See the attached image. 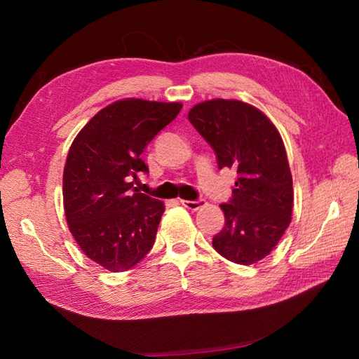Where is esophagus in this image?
I'll return each mask as SVG.
<instances>
[{
  "instance_id": "obj_1",
  "label": "esophagus",
  "mask_w": 359,
  "mask_h": 359,
  "mask_svg": "<svg viewBox=\"0 0 359 359\" xmlns=\"http://www.w3.org/2000/svg\"><path fill=\"white\" fill-rule=\"evenodd\" d=\"M180 203L184 205L185 208L191 210V211H197L199 208H202L205 205V199H197V201H180Z\"/></svg>"
}]
</instances>
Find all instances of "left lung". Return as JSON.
<instances>
[{
    "label": "left lung",
    "instance_id": "left-lung-1",
    "mask_svg": "<svg viewBox=\"0 0 359 359\" xmlns=\"http://www.w3.org/2000/svg\"><path fill=\"white\" fill-rule=\"evenodd\" d=\"M188 120L210 147L217 168H234L231 199L220 205L225 225L212 247L241 265L261 261L292 220L293 180L278 129L255 106L238 100L196 104Z\"/></svg>",
    "mask_w": 359,
    "mask_h": 359
}]
</instances>
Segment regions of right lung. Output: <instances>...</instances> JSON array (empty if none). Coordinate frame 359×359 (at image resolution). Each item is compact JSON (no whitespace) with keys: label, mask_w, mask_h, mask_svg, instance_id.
<instances>
[{"label":"right lung","mask_w":359,"mask_h":359,"mask_svg":"<svg viewBox=\"0 0 359 359\" xmlns=\"http://www.w3.org/2000/svg\"><path fill=\"white\" fill-rule=\"evenodd\" d=\"M180 109V103L120 100L72 142L63 174L66 220L85 255L106 270L133 269L154 245L165 207L131 180L148 172L142 152Z\"/></svg>","instance_id":"add662e5"}]
</instances>
